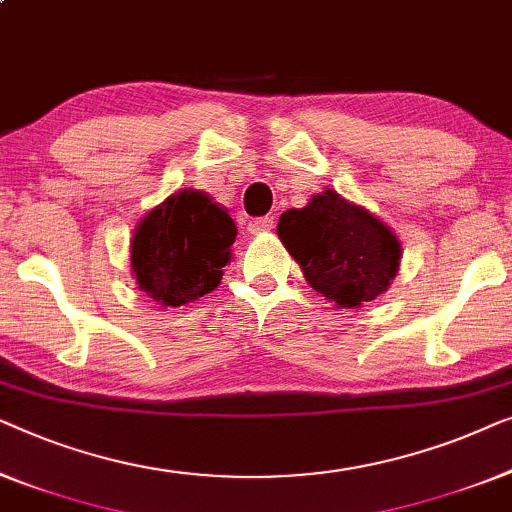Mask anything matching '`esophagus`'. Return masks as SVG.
Instances as JSON below:
<instances>
[{"mask_svg": "<svg viewBox=\"0 0 512 512\" xmlns=\"http://www.w3.org/2000/svg\"><path fill=\"white\" fill-rule=\"evenodd\" d=\"M271 229H273V218H269V215H266V218H255L248 222L250 234H266V232H271Z\"/></svg>", "mask_w": 512, "mask_h": 512, "instance_id": "34e87169", "label": "esophagus"}]
</instances>
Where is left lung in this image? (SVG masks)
Masks as SVG:
<instances>
[{"label":"left lung","instance_id":"8db88e82","mask_svg":"<svg viewBox=\"0 0 512 512\" xmlns=\"http://www.w3.org/2000/svg\"><path fill=\"white\" fill-rule=\"evenodd\" d=\"M276 232L306 283L336 308H362L399 273L401 241L392 227L329 187L280 215Z\"/></svg>","mask_w":512,"mask_h":512}]
</instances>
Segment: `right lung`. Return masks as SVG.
<instances>
[{"mask_svg":"<svg viewBox=\"0 0 512 512\" xmlns=\"http://www.w3.org/2000/svg\"><path fill=\"white\" fill-rule=\"evenodd\" d=\"M236 225L211 194L178 190L143 215L129 243L136 287L162 308L213 292L232 262Z\"/></svg>","mask_w":512,"mask_h":512,"instance_id":"obj_1","label":"right lung"}]
</instances>
